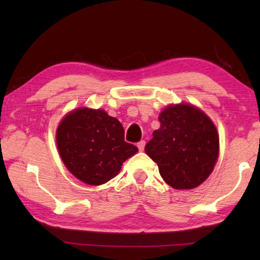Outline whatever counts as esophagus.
<instances>
[{"label":"esophagus","instance_id":"esophagus-1","mask_svg":"<svg viewBox=\"0 0 260 260\" xmlns=\"http://www.w3.org/2000/svg\"><path fill=\"white\" fill-rule=\"evenodd\" d=\"M144 147H146V141H140V142L138 143V148L140 151H143L144 150Z\"/></svg>","mask_w":260,"mask_h":260}]
</instances>
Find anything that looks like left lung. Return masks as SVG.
Segmentation results:
<instances>
[{"mask_svg":"<svg viewBox=\"0 0 260 260\" xmlns=\"http://www.w3.org/2000/svg\"><path fill=\"white\" fill-rule=\"evenodd\" d=\"M144 151L157 162L164 181L175 189L199 187L212 173L219 136L212 120L189 104L170 105L160 112Z\"/></svg>","mask_w":260,"mask_h":260,"instance_id":"left-lung-1","label":"left lung"}]
</instances>
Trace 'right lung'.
<instances>
[{"instance_id":"right-lung-1","label":"right lung","mask_w":260,"mask_h":260,"mask_svg":"<svg viewBox=\"0 0 260 260\" xmlns=\"http://www.w3.org/2000/svg\"><path fill=\"white\" fill-rule=\"evenodd\" d=\"M124 127L104 110L76 109L68 113L56 132L64 165L77 179L99 186L119 173L122 162L139 151L125 142Z\"/></svg>"}]
</instances>
